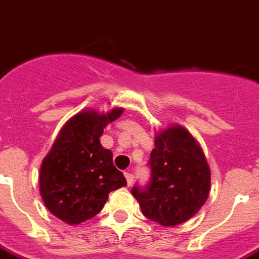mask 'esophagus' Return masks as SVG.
Listing matches in <instances>:
<instances>
[{
	"label": "esophagus",
	"instance_id": "1",
	"mask_svg": "<svg viewBox=\"0 0 259 259\" xmlns=\"http://www.w3.org/2000/svg\"><path fill=\"white\" fill-rule=\"evenodd\" d=\"M125 178H126V182H127V185H129V186H132V185H133V181H134L133 174H130V173H127V171H126Z\"/></svg>",
	"mask_w": 259,
	"mask_h": 259
}]
</instances>
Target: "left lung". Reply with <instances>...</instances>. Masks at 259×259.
<instances>
[{
  "instance_id": "1",
  "label": "left lung",
  "mask_w": 259,
  "mask_h": 259,
  "mask_svg": "<svg viewBox=\"0 0 259 259\" xmlns=\"http://www.w3.org/2000/svg\"><path fill=\"white\" fill-rule=\"evenodd\" d=\"M149 166L148 186L132 189L145 217L162 226H177L194 217L210 191L209 165L194 137L180 125L159 132Z\"/></svg>"
}]
</instances>
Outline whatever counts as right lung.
Returning <instances> with one entry per match:
<instances>
[{
  "label": "right lung",
  "mask_w": 259,
  "mask_h": 259,
  "mask_svg": "<svg viewBox=\"0 0 259 259\" xmlns=\"http://www.w3.org/2000/svg\"><path fill=\"white\" fill-rule=\"evenodd\" d=\"M122 108L108 113L82 110L71 117L42 161L39 193L50 213L78 225L100 213L109 193L126 186L113 163V153L102 148L104 127L121 117Z\"/></svg>",
  "instance_id": "right-lung-1"
}]
</instances>
